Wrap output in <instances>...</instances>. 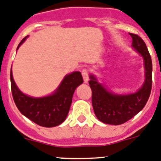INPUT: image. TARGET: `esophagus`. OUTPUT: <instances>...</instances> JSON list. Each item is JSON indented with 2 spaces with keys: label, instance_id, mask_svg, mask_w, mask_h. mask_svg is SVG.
Wrapping results in <instances>:
<instances>
[{
  "label": "esophagus",
  "instance_id": "obj_1",
  "mask_svg": "<svg viewBox=\"0 0 161 161\" xmlns=\"http://www.w3.org/2000/svg\"><path fill=\"white\" fill-rule=\"evenodd\" d=\"M82 76H83L84 81L85 83H88V69H85L82 70Z\"/></svg>",
  "mask_w": 161,
  "mask_h": 161
}]
</instances>
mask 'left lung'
<instances>
[{
    "label": "left lung",
    "mask_w": 161,
    "mask_h": 161,
    "mask_svg": "<svg viewBox=\"0 0 161 161\" xmlns=\"http://www.w3.org/2000/svg\"><path fill=\"white\" fill-rule=\"evenodd\" d=\"M132 38V47L144 58L145 80L137 92L119 95L106 89L98 83L94 75H90L88 84L92 89V104L99 120L108 125L125 123L144 108L149 98L152 89V59L144 41L138 35L129 33Z\"/></svg>",
    "instance_id": "1"
}]
</instances>
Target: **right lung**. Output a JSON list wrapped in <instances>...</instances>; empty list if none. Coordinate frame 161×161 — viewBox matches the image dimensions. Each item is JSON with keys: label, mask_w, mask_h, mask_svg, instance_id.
<instances>
[{"label": "right lung", "mask_w": 161, "mask_h": 161, "mask_svg": "<svg viewBox=\"0 0 161 161\" xmlns=\"http://www.w3.org/2000/svg\"><path fill=\"white\" fill-rule=\"evenodd\" d=\"M23 38L17 49L25 41ZM11 89L13 100L19 111L38 125L52 128L64 121L69 112L75 89L83 83L80 72H73L64 76L57 90L44 97H31L24 94L16 85L12 69L10 72Z\"/></svg>", "instance_id": "right-lung-1"}]
</instances>
